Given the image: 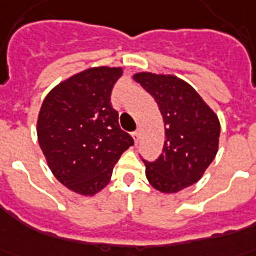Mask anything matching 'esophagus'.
<instances>
[{
    "label": "esophagus",
    "mask_w": 256,
    "mask_h": 256,
    "mask_svg": "<svg viewBox=\"0 0 256 256\" xmlns=\"http://www.w3.org/2000/svg\"><path fill=\"white\" fill-rule=\"evenodd\" d=\"M132 136H133V138H134V142L137 144L138 140H140V132H134V133L132 134Z\"/></svg>",
    "instance_id": "1"
}]
</instances>
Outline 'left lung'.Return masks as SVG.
Listing matches in <instances>:
<instances>
[{"instance_id": "left-lung-1", "label": "left lung", "mask_w": 256, "mask_h": 256, "mask_svg": "<svg viewBox=\"0 0 256 256\" xmlns=\"http://www.w3.org/2000/svg\"><path fill=\"white\" fill-rule=\"evenodd\" d=\"M134 81L152 94L162 115L166 141L145 174L156 190L171 194L200 180L218 150L220 120L186 81L172 74L137 73Z\"/></svg>"}]
</instances>
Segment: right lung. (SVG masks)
Wrapping results in <instances>:
<instances>
[{"instance_id": "obj_1", "label": "right lung", "mask_w": 256, "mask_h": 256, "mask_svg": "<svg viewBox=\"0 0 256 256\" xmlns=\"http://www.w3.org/2000/svg\"><path fill=\"white\" fill-rule=\"evenodd\" d=\"M122 68H90L48 92L38 116V141L51 172L69 190L94 196L134 144L110 103Z\"/></svg>"}]
</instances>
